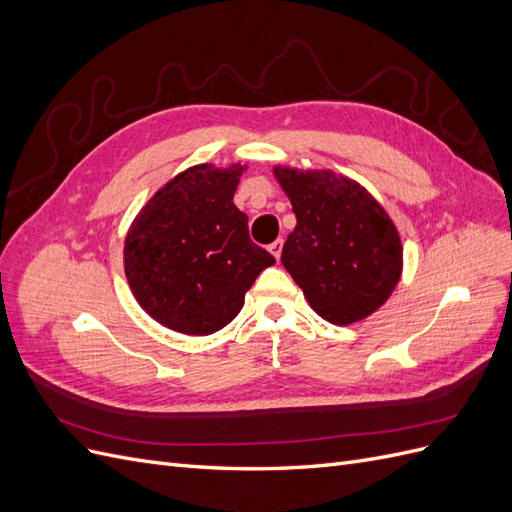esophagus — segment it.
I'll return each instance as SVG.
<instances>
[{
    "label": "esophagus",
    "mask_w": 512,
    "mask_h": 512,
    "mask_svg": "<svg viewBox=\"0 0 512 512\" xmlns=\"http://www.w3.org/2000/svg\"><path fill=\"white\" fill-rule=\"evenodd\" d=\"M282 247H284V241H282V239H277V241H273V243L269 245V252H271L277 260H280V256H282Z\"/></svg>",
    "instance_id": "obj_1"
}]
</instances>
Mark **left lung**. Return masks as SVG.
<instances>
[{"label": "left lung", "mask_w": 512, "mask_h": 512, "mask_svg": "<svg viewBox=\"0 0 512 512\" xmlns=\"http://www.w3.org/2000/svg\"><path fill=\"white\" fill-rule=\"evenodd\" d=\"M273 175L297 215L282 265L307 303L339 327L374 314L404 267V247L389 213L363 185L333 170L275 166Z\"/></svg>", "instance_id": "8db88e82"}]
</instances>
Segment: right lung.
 I'll list each match as a JSON object with an SVG mask.
<instances>
[{"mask_svg":"<svg viewBox=\"0 0 512 512\" xmlns=\"http://www.w3.org/2000/svg\"><path fill=\"white\" fill-rule=\"evenodd\" d=\"M241 164L183 170L136 215L123 245L134 299L164 327L211 335L241 312L245 292L275 258L250 239L232 203Z\"/></svg>","mask_w":512,"mask_h":512,"instance_id":"obj_1","label":"right lung"}]
</instances>
